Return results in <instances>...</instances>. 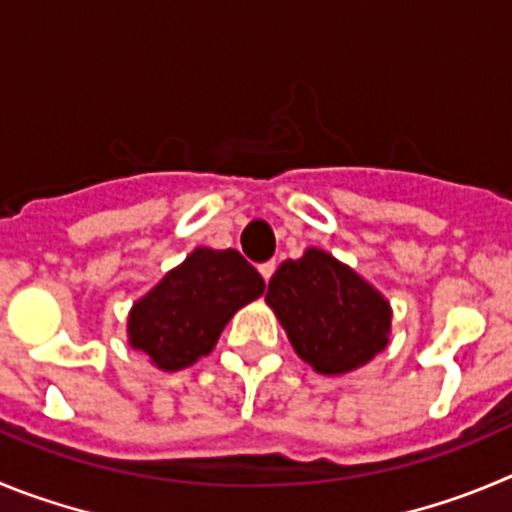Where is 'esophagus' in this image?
<instances>
[{
    "label": "esophagus",
    "mask_w": 512,
    "mask_h": 512,
    "mask_svg": "<svg viewBox=\"0 0 512 512\" xmlns=\"http://www.w3.org/2000/svg\"><path fill=\"white\" fill-rule=\"evenodd\" d=\"M275 267H278V262H275V260L262 262V265H260V275H262V278H265V283H267V280H270V278H273Z\"/></svg>",
    "instance_id": "34e87169"
}]
</instances>
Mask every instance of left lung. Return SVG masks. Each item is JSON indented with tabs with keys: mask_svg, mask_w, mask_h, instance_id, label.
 <instances>
[{
	"mask_svg": "<svg viewBox=\"0 0 512 512\" xmlns=\"http://www.w3.org/2000/svg\"><path fill=\"white\" fill-rule=\"evenodd\" d=\"M265 303L298 357L319 375L359 370L390 342L388 298L319 247H308L298 260H285L275 270Z\"/></svg>",
	"mask_w": 512,
	"mask_h": 512,
	"instance_id": "obj_1",
	"label": "left lung"
}]
</instances>
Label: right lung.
<instances>
[{
    "instance_id": "obj_1",
    "label": "right lung",
    "mask_w": 512,
    "mask_h": 512,
    "mask_svg": "<svg viewBox=\"0 0 512 512\" xmlns=\"http://www.w3.org/2000/svg\"><path fill=\"white\" fill-rule=\"evenodd\" d=\"M265 293V280L237 250L196 247L127 316L130 347L163 372H178L211 354L224 326Z\"/></svg>"
}]
</instances>
